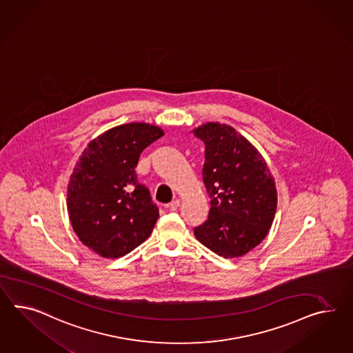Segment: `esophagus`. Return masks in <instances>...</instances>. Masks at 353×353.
Wrapping results in <instances>:
<instances>
[{
  "instance_id": "obj_1",
  "label": "esophagus",
  "mask_w": 353,
  "mask_h": 353,
  "mask_svg": "<svg viewBox=\"0 0 353 353\" xmlns=\"http://www.w3.org/2000/svg\"><path fill=\"white\" fill-rule=\"evenodd\" d=\"M179 205H181V201H179V199H174V201H172V202L168 205V208H169L170 211H175L176 208H179Z\"/></svg>"
}]
</instances>
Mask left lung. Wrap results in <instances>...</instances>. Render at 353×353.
<instances>
[{
    "label": "left lung",
    "instance_id": "obj_1",
    "mask_svg": "<svg viewBox=\"0 0 353 353\" xmlns=\"http://www.w3.org/2000/svg\"><path fill=\"white\" fill-rule=\"evenodd\" d=\"M205 143L203 183L208 220L194 228L197 241L224 259L250 252L272 228L278 192L259 150L234 128L208 121L192 130Z\"/></svg>",
    "mask_w": 353,
    "mask_h": 353
}]
</instances>
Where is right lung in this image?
<instances>
[{"label":"right lung","instance_id":"1","mask_svg":"<svg viewBox=\"0 0 353 353\" xmlns=\"http://www.w3.org/2000/svg\"><path fill=\"white\" fill-rule=\"evenodd\" d=\"M163 134L154 124H123L92 139L79 156L66 205L75 234L93 252L118 259L152 233L159 208L136 168L142 151Z\"/></svg>","mask_w":353,"mask_h":353}]
</instances>
